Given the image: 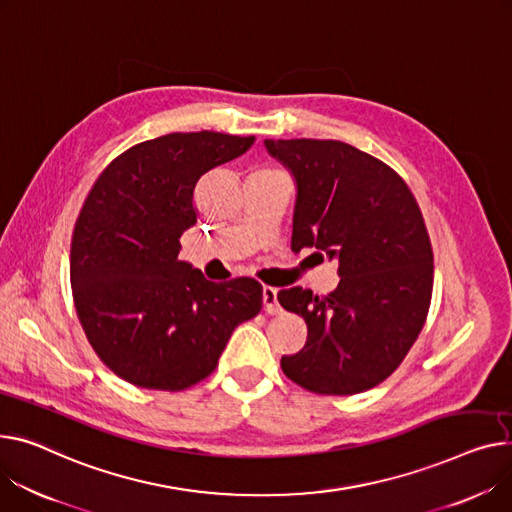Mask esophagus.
Instances as JSON below:
<instances>
[{"instance_id": "esophagus-1", "label": "esophagus", "mask_w": 512, "mask_h": 512, "mask_svg": "<svg viewBox=\"0 0 512 512\" xmlns=\"http://www.w3.org/2000/svg\"><path fill=\"white\" fill-rule=\"evenodd\" d=\"M263 311L267 315H280L282 306L278 302V290L271 286H263Z\"/></svg>"}]
</instances>
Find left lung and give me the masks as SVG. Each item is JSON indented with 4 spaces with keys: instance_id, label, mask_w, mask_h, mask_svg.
Listing matches in <instances>:
<instances>
[{
    "instance_id": "1",
    "label": "left lung",
    "mask_w": 512,
    "mask_h": 512,
    "mask_svg": "<svg viewBox=\"0 0 512 512\" xmlns=\"http://www.w3.org/2000/svg\"><path fill=\"white\" fill-rule=\"evenodd\" d=\"M294 181L292 251L337 261V288L278 292L309 327L282 358L296 385L354 395L383 383L418 339L432 296V247L418 203L381 160L337 140H265Z\"/></svg>"
}]
</instances>
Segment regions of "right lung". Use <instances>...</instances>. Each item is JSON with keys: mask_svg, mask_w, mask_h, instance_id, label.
Wrapping results in <instances>:
<instances>
[{"mask_svg": "<svg viewBox=\"0 0 512 512\" xmlns=\"http://www.w3.org/2000/svg\"><path fill=\"white\" fill-rule=\"evenodd\" d=\"M253 142L168 133L115 158L88 193L72 238L74 302L90 346L123 381L162 391L199 383L234 327L261 311L259 282L216 284L179 261L199 179Z\"/></svg>", "mask_w": 512, "mask_h": 512, "instance_id": "obj_1", "label": "right lung"}]
</instances>
